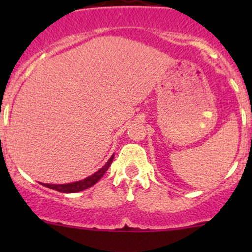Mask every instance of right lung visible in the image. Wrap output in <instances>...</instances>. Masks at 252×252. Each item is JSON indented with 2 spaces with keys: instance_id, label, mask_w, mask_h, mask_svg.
Returning <instances> with one entry per match:
<instances>
[{
  "instance_id": "add662e5",
  "label": "right lung",
  "mask_w": 252,
  "mask_h": 252,
  "mask_svg": "<svg viewBox=\"0 0 252 252\" xmlns=\"http://www.w3.org/2000/svg\"><path fill=\"white\" fill-rule=\"evenodd\" d=\"M112 160H114V155L109 158V161L106 162L104 166L100 168L99 170H97L94 174L88 176L86 179L80 181H76V182H70V184H60V185H56V184H43V186L48 187V189L57 190V192L60 193H77V192H82V190L89 189V187L94 186L96 182L99 181V179L104 175V173L109 169L110 164H111Z\"/></svg>"
}]
</instances>
